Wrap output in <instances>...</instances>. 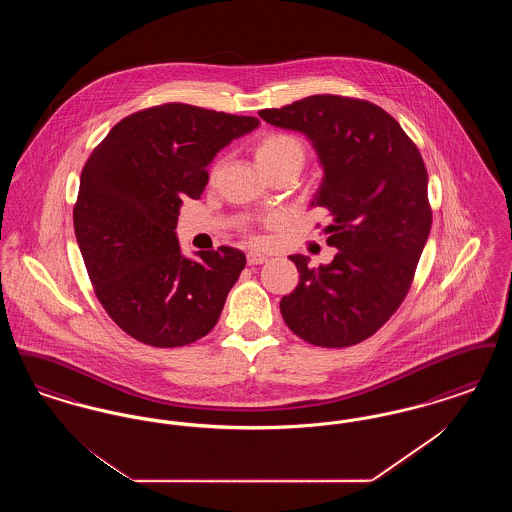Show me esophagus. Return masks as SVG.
I'll list each match as a JSON object with an SVG mask.
<instances>
[{
  "mask_svg": "<svg viewBox=\"0 0 512 512\" xmlns=\"http://www.w3.org/2000/svg\"><path fill=\"white\" fill-rule=\"evenodd\" d=\"M268 257L265 253H259V251H249L247 253V265H263V263H267Z\"/></svg>",
  "mask_w": 512,
  "mask_h": 512,
  "instance_id": "esophagus-1",
  "label": "esophagus"
}]
</instances>
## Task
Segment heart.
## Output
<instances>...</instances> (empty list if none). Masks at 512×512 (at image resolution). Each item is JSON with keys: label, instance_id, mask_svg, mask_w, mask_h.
I'll return each mask as SVG.
<instances>
[{"label": "heart", "instance_id": "1", "mask_svg": "<svg viewBox=\"0 0 512 512\" xmlns=\"http://www.w3.org/2000/svg\"><path fill=\"white\" fill-rule=\"evenodd\" d=\"M255 157H257V163H267V161L286 159V157H295L303 161V146L290 134H268L255 149Z\"/></svg>", "mask_w": 512, "mask_h": 512}]
</instances>
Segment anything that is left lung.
Segmentation results:
<instances>
[{
    "label": "left lung",
    "instance_id": "8db88e82",
    "mask_svg": "<svg viewBox=\"0 0 512 512\" xmlns=\"http://www.w3.org/2000/svg\"><path fill=\"white\" fill-rule=\"evenodd\" d=\"M259 117L305 134L324 178L311 207L330 213V265L292 255L299 284L280 301L293 334L320 347L370 338L399 309L432 228L428 172L399 122L365 99L309 96Z\"/></svg>",
    "mask_w": 512,
    "mask_h": 512
}]
</instances>
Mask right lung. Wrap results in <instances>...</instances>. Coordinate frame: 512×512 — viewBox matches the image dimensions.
Wrapping results in <instances>:
<instances>
[{"mask_svg": "<svg viewBox=\"0 0 512 512\" xmlns=\"http://www.w3.org/2000/svg\"><path fill=\"white\" fill-rule=\"evenodd\" d=\"M259 126L186 103L138 111L111 128L86 161L74 203L76 242L107 315L134 340L180 347L207 336L245 255L220 245L180 253L176 220L184 197L207 186L222 147Z\"/></svg>", "mask_w": 512, "mask_h": 512, "instance_id": "obj_1", "label": "right lung"}]
</instances>
